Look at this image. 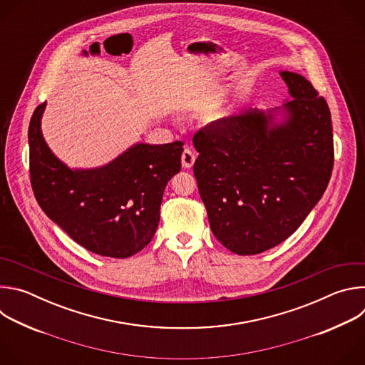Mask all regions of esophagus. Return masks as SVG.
<instances>
[{
	"instance_id": "1",
	"label": "esophagus",
	"mask_w": 365,
	"mask_h": 365,
	"mask_svg": "<svg viewBox=\"0 0 365 365\" xmlns=\"http://www.w3.org/2000/svg\"><path fill=\"white\" fill-rule=\"evenodd\" d=\"M195 163V154L190 148H185L182 153V166L185 169H190Z\"/></svg>"
}]
</instances>
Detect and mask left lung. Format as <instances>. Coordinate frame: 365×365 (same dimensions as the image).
Returning <instances> with one entry per match:
<instances>
[{"instance_id": "8db88e82", "label": "left lung", "mask_w": 365, "mask_h": 365, "mask_svg": "<svg viewBox=\"0 0 365 365\" xmlns=\"http://www.w3.org/2000/svg\"><path fill=\"white\" fill-rule=\"evenodd\" d=\"M290 99L207 124L193 135L200 197L217 240L238 255L289 238L322 197L334 168L327 101L299 73L282 71Z\"/></svg>"}]
</instances>
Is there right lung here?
Here are the masks:
<instances>
[{
    "label": "right lung",
    "instance_id": "right-lung-1",
    "mask_svg": "<svg viewBox=\"0 0 365 365\" xmlns=\"http://www.w3.org/2000/svg\"><path fill=\"white\" fill-rule=\"evenodd\" d=\"M44 108L46 102L29 125L30 180L43 212L98 255L141 251L158 230L166 185L180 172L183 143H135L101 168L71 169L44 141Z\"/></svg>",
    "mask_w": 365,
    "mask_h": 365
}]
</instances>
